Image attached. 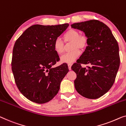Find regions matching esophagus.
<instances>
[{"label":"esophagus","mask_w":126,"mask_h":126,"mask_svg":"<svg viewBox=\"0 0 126 126\" xmlns=\"http://www.w3.org/2000/svg\"><path fill=\"white\" fill-rule=\"evenodd\" d=\"M67 66H68L69 69L70 70H71V66H72V64H71V63H68V64H67Z\"/></svg>","instance_id":"34e87169"}]
</instances>
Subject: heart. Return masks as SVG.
<instances>
[{
    "label": "heart",
    "mask_w": 126,
    "mask_h": 126,
    "mask_svg": "<svg viewBox=\"0 0 126 126\" xmlns=\"http://www.w3.org/2000/svg\"><path fill=\"white\" fill-rule=\"evenodd\" d=\"M65 43H71L70 52L64 54L61 57L62 63H72L79 56V50H83L87 48L89 43V38L85 33L79 34L78 31L73 28L67 30L63 36ZM53 48L55 52L61 55L65 52L64 43L60 39H57L54 42Z\"/></svg>",
    "instance_id": "obj_1"
}]
</instances>
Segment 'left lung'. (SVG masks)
I'll return each mask as SVG.
<instances>
[{"instance_id":"8db88e82","label":"left lung","mask_w":126,"mask_h":126,"mask_svg":"<svg viewBox=\"0 0 126 126\" xmlns=\"http://www.w3.org/2000/svg\"><path fill=\"white\" fill-rule=\"evenodd\" d=\"M72 28L81 30L89 38L85 52L72 69L77 74V92L89 99H96L106 93L114 83L119 69V46L110 29L97 20L74 23ZM81 64H89L88 68Z\"/></svg>"}]
</instances>
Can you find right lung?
Instances as JSON below:
<instances>
[{
  "label": "right lung",
  "instance_id": "1",
  "mask_svg": "<svg viewBox=\"0 0 126 126\" xmlns=\"http://www.w3.org/2000/svg\"><path fill=\"white\" fill-rule=\"evenodd\" d=\"M68 26L67 23L32 25L15 43L11 63L15 81L21 93L31 101L47 103L59 92L69 69L66 64L52 67L60 60L53 44Z\"/></svg>",
  "mask_w": 126,
  "mask_h": 126
}]
</instances>
